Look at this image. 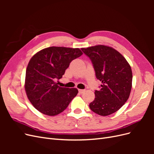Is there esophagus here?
Instances as JSON below:
<instances>
[{"label": "esophagus", "mask_w": 154, "mask_h": 154, "mask_svg": "<svg viewBox=\"0 0 154 154\" xmlns=\"http://www.w3.org/2000/svg\"><path fill=\"white\" fill-rule=\"evenodd\" d=\"M78 91L80 93V94H83V93H84L85 92V89H79Z\"/></svg>", "instance_id": "esophagus-1"}]
</instances>
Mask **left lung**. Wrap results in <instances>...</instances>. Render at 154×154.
<instances>
[{"label": "left lung", "instance_id": "8db88e82", "mask_svg": "<svg viewBox=\"0 0 154 154\" xmlns=\"http://www.w3.org/2000/svg\"><path fill=\"white\" fill-rule=\"evenodd\" d=\"M82 51L90 58L96 77L102 83L95 91V99L89 104L92 111L106 116L116 112L128 99L132 72L130 65L118 51L99 45Z\"/></svg>", "mask_w": 154, "mask_h": 154}]
</instances>
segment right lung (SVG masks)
<instances>
[{
  "label": "right lung",
  "instance_id": "obj_1",
  "mask_svg": "<svg viewBox=\"0 0 154 154\" xmlns=\"http://www.w3.org/2000/svg\"><path fill=\"white\" fill-rule=\"evenodd\" d=\"M82 54L78 48L49 47L31 58L26 69L25 89L36 110L51 116L67 109L78 91L60 87L56 81L62 78L70 63Z\"/></svg>",
  "mask_w": 154,
  "mask_h": 154
}]
</instances>
